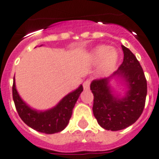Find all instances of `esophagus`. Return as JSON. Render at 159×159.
I'll use <instances>...</instances> for the list:
<instances>
[{"label": "esophagus", "instance_id": "obj_1", "mask_svg": "<svg viewBox=\"0 0 159 159\" xmlns=\"http://www.w3.org/2000/svg\"><path fill=\"white\" fill-rule=\"evenodd\" d=\"M90 84H91V81L90 80H86L83 82V89L85 91H87L90 89Z\"/></svg>", "mask_w": 159, "mask_h": 159}]
</instances>
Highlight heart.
<instances>
[{
    "mask_svg": "<svg viewBox=\"0 0 159 159\" xmlns=\"http://www.w3.org/2000/svg\"><path fill=\"white\" fill-rule=\"evenodd\" d=\"M89 59L94 64H100V73L108 75L115 70L119 55L115 49L108 46H98L89 54Z\"/></svg>",
    "mask_w": 159,
    "mask_h": 159,
    "instance_id": "obj_1",
    "label": "heart"
}]
</instances>
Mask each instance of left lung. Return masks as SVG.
<instances>
[{
    "label": "left lung",
    "mask_w": 159,
    "mask_h": 159,
    "mask_svg": "<svg viewBox=\"0 0 159 159\" xmlns=\"http://www.w3.org/2000/svg\"><path fill=\"white\" fill-rule=\"evenodd\" d=\"M123 62L110 77L94 80L91 83L94 95L93 113L101 127L119 131L135 123L144 108L147 82L144 73L134 54L122 46ZM113 79H121L126 86L125 95H116L111 85Z\"/></svg>",
    "instance_id": "left-lung-1"
}]
</instances>
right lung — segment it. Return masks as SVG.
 <instances>
[{"instance_id":"add662e5","label":"right lung","mask_w":159,"mask_h":159,"mask_svg":"<svg viewBox=\"0 0 159 159\" xmlns=\"http://www.w3.org/2000/svg\"><path fill=\"white\" fill-rule=\"evenodd\" d=\"M12 90L15 108L24 123L42 133L54 134L62 131L68 124L73 109L83 91V87L80 85L75 91L65 95L55 107L44 111L31 108L22 100L17 91L15 77Z\"/></svg>"}]
</instances>
